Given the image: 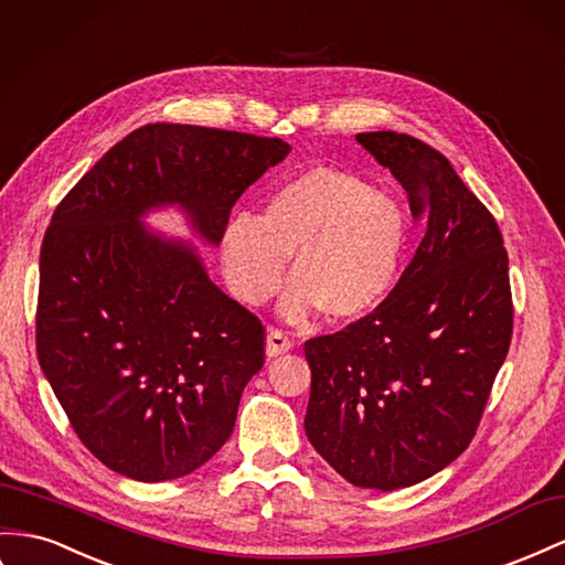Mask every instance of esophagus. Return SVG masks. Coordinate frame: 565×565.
<instances>
[{
  "label": "esophagus",
  "mask_w": 565,
  "mask_h": 565,
  "mask_svg": "<svg viewBox=\"0 0 565 565\" xmlns=\"http://www.w3.org/2000/svg\"><path fill=\"white\" fill-rule=\"evenodd\" d=\"M289 349H292V340L287 338V332L270 328L268 334H266V354H268L270 359H276V356L287 354Z\"/></svg>",
  "instance_id": "1"
}]
</instances>
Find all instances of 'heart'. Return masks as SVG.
<instances>
[{
	"label": "heart",
	"mask_w": 565,
	"mask_h": 565,
	"mask_svg": "<svg viewBox=\"0 0 565 565\" xmlns=\"http://www.w3.org/2000/svg\"><path fill=\"white\" fill-rule=\"evenodd\" d=\"M406 245V213L392 196L356 173L313 166L273 192L258 218L227 221L221 256L227 285L247 307L276 292L289 256L292 282L280 301L287 320L316 309L359 320L394 289Z\"/></svg>",
	"instance_id": "obj_1"
}]
</instances>
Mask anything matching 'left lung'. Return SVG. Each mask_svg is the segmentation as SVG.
Listing matches in <instances>:
<instances>
[{
    "instance_id": "1",
    "label": "left lung",
    "mask_w": 565,
    "mask_h": 565,
    "mask_svg": "<svg viewBox=\"0 0 565 565\" xmlns=\"http://www.w3.org/2000/svg\"><path fill=\"white\" fill-rule=\"evenodd\" d=\"M356 142L402 182L425 235L375 311L303 344V428L344 480L392 492L447 468L478 430L513 332L509 256L437 149L392 130Z\"/></svg>"
}]
</instances>
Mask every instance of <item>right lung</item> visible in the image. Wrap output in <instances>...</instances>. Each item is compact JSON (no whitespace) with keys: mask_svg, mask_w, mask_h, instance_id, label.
Returning <instances> with one entry per match:
<instances>
[{"mask_svg":"<svg viewBox=\"0 0 565 565\" xmlns=\"http://www.w3.org/2000/svg\"><path fill=\"white\" fill-rule=\"evenodd\" d=\"M289 154L278 137L202 126L132 130L56 206L40 252L38 359L75 435L120 476L163 482L233 435L264 365V326L182 239L145 227L178 204L209 245Z\"/></svg>","mask_w":565,"mask_h":565,"instance_id":"right-lung-1","label":"right lung"}]
</instances>
